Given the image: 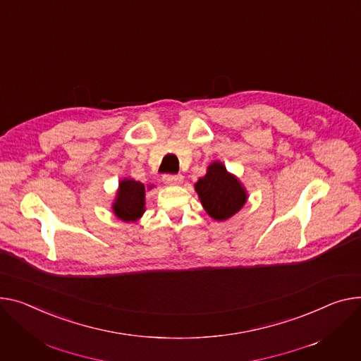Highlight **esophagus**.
I'll return each instance as SVG.
<instances>
[{"label": "esophagus", "instance_id": "1", "mask_svg": "<svg viewBox=\"0 0 361 361\" xmlns=\"http://www.w3.org/2000/svg\"><path fill=\"white\" fill-rule=\"evenodd\" d=\"M162 181L166 184V185H178L183 183V176L181 174H176V176H171V174H165L162 177Z\"/></svg>", "mask_w": 361, "mask_h": 361}]
</instances>
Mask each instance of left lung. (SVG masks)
<instances>
[{"instance_id":"1","label":"left lung","mask_w":361,"mask_h":361,"mask_svg":"<svg viewBox=\"0 0 361 361\" xmlns=\"http://www.w3.org/2000/svg\"><path fill=\"white\" fill-rule=\"evenodd\" d=\"M195 190L206 213L218 222L232 218L248 200L241 180L229 173L221 161L209 164L206 174L195 183Z\"/></svg>"}]
</instances>
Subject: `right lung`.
I'll return each mask as SVG.
<instances>
[{"instance_id": "obj_1", "label": "right lung", "mask_w": 361, "mask_h": 361, "mask_svg": "<svg viewBox=\"0 0 361 361\" xmlns=\"http://www.w3.org/2000/svg\"><path fill=\"white\" fill-rule=\"evenodd\" d=\"M154 185H148L151 190ZM145 190L147 187L133 178H122L118 181L111 210L117 219L123 222H136L145 213Z\"/></svg>"}]
</instances>
